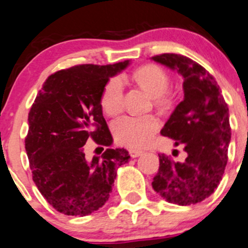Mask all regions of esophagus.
<instances>
[{
    "label": "esophagus",
    "mask_w": 248,
    "mask_h": 248,
    "mask_svg": "<svg viewBox=\"0 0 248 248\" xmlns=\"http://www.w3.org/2000/svg\"><path fill=\"white\" fill-rule=\"evenodd\" d=\"M129 155H131L132 158L140 157V155H142V151H139V150H129Z\"/></svg>",
    "instance_id": "obj_1"
}]
</instances>
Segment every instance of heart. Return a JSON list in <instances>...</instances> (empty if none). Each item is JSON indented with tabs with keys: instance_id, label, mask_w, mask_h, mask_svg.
Returning <instances> with one entry per match:
<instances>
[{
	"instance_id": "obj_1",
	"label": "heart",
	"mask_w": 248,
	"mask_h": 248,
	"mask_svg": "<svg viewBox=\"0 0 248 248\" xmlns=\"http://www.w3.org/2000/svg\"><path fill=\"white\" fill-rule=\"evenodd\" d=\"M132 78L138 87L152 96L153 104L161 111H168L173 107L176 93L169 89L170 77L163 67L155 64H146L135 69ZM100 104L103 113L108 116H116L124 107L122 83L117 78H111L104 85L101 93ZM159 120L155 115L124 116L114 124L113 131L117 142L131 148H141L152 141L159 129Z\"/></svg>"
}]
</instances>
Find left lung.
<instances>
[{"mask_svg": "<svg viewBox=\"0 0 248 248\" xmlns=\"http://www.w3.org/2000/svg\"><path fill=\"white\" fill-rule=\"evenodd\" d=\"M151 59L176 70L184 79V100L160 133L176 146L183 145L186 152L183 161L159 155L152 186L168 202L196 204L213 194L225 173L232 134L228 106L214 77L196 62L174 53Z\"/></svg>", "mask_w": 248, "mask_h": 248, "instance_id": "1", "label": "left lung"}]
</instances>
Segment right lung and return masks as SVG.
I'll return each instance as SVG.
<instances>
[{"label":"right lung","instance_id":"add662e5","mask_svg":"<svg viewBox=\"0 0 248 248\" xmlns=\"http://www.w3.org/2000/svg\"><path fill=\"white\" fill-rule=\"evenodd\" d=\"M129 61L113 65H76L51 75L44 83L28 114L25 147L33 181L57 212L85 216L109 199L116 170L128 163L124 148H107L89 161L84 145L110 146L100 104L109 78L128 66Z\"/></svg>","mask_w":248,"mask_h":248}]
</instances>
